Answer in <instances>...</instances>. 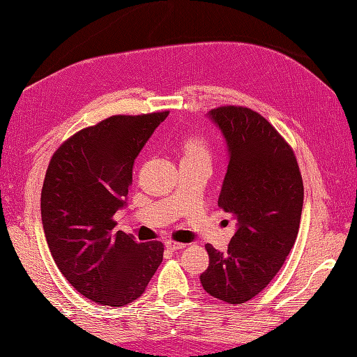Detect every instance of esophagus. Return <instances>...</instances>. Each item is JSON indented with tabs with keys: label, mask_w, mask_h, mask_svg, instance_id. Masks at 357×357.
<instances>
[{
	"label": "esophagus",
	"mask_w": 357,
	"mask_h": 357,
	"mask_svg": "<svg viewBox=\"0 0 357 357\" xmlns=\"http://www.w3.org/2000/svg\"><path fill=\"white\" fill-rule=\"evenodd\" d=\"M165 248L169 250H179V249H184L185 244L184 243H176V241H165Z\"/></svg>",
	"instance_id": "esophagus-1"
}]
</instances>
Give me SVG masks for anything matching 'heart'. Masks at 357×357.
<instances>
[{"mask_svg": "<svg viewBox=\"0 0 357 357\" xmlns=\"http://www.w3.org/2000/svg\"><path fill=\"white\" fill-rule=\"evenodd\" d=\"M179 158L181 162H195V160L211 162V146L204 137L190 135L179 144Z\"/></svg>", "mask_w": 357, "mask_h": 357, "instance_id": "obj_1", "label": "heart"}]
</instances>
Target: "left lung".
Returning a JSON list of instances; mask_svg holds the SVG:
<instances>
[{"label": "left lung", "mask_w": 357, "mask_h": 357, "mask_svg": "<svg viewBox=\"0 0 357 357\" xmlns=\"http://www.w3.org/2000/svg\"><path fill=\"white\" fill-rule=\"evenodd\" d=\"M226 139L229 164L218 206L236 220L227 252L207 244L199 280L212 297L244 303L266 288L294 246L303 181L294 151L272 125L246 107L208 111Z\"/></svg>", "instance_id": "8db88e82"}]
</instances>
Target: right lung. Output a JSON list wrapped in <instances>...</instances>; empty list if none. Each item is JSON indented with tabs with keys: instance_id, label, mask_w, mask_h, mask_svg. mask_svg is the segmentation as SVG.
<instances>
[{
	"instance_id": "add662e5",
	"label": "right lung",
	"mask_w": 357,
	"mask_h": 357,
	"mask_svg": "<svg viewBox=\"0 0 357 357\" xmlns=\"http://www.w3.org/2000/svg\"><path fill=\"white\" fill-rule=\"evenodd\" d=\"M169 111L111 116L63 142L41 188V221L60 272L83 297L123 306L142 296L162 261L160 241L114 232L132 164Z\"/></svg>"
}]
</instances>
